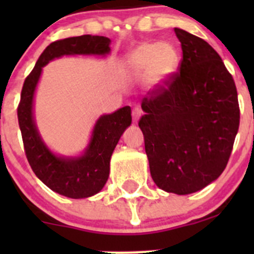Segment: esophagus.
<instances>
[{
	"label": "esophagus",
	"instance_id": "obj_1",
	"mask_svg": "<svg viewBox=\"0 0 254 254\" xmlns=\"http://www.w3.org/2000/svg\"><path fill=\"white\" fill-rule=\"evenodd\" d=\"M141 114H142V111H141V108H140V107H134V108H132L131 115H132V120H134L135 123H137V120L140 119Z\"/></svg>",
	"mask_w": 254,
	"mask_h": 254
}]
</instances>
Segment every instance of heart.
Masks as SVG:
<instances>
[{
	"label": "heart",
	"mask_w": 254,
	"mask_h": 254,
	"mask_svg": "<svg viewBox=\"0 0 254 254\" xmlns=\"http://www.w3.org/2000/svg\"><path fill=\"white\" fill-rule=\"evenodd\" d=\"M179 54L171 43H143L127 55V68L130 75H146L153 87L165 84L177 71Z\"/></svg>",
	"instance_id": "obj_1"
}]
</instances>
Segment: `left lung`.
<instances>
[{
    "instance_id": "obj_1",
    "label": "left lung",
    "mask_w": 254,
    "mask_h": 254,
    "mask_svg": "<svg viewBox=\"0 0 254 254\" xmlns=\"http://www.w3.org/2000/svg\"><path fill=\"white\" fill-rule=\"evenodd\" d=\"M183 58L178 72L148 92L139 127L158 188L195 193L224 172L240 125L237 89L205 40L175 28Z\"/></svg>"
}]
</instances>
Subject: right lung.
<instances>
[{
    "mask_svg": "<svg viewBox=\"0 0 254 254\" xmlns=\"http://www.w3.org/2000/svg\"><path fill=\"white\" fill-rule=\"evenodd\" d=\"M111 39L81 35L56 40L47 47L23 84L17 114L25 156L35 176L51 190L72 199L88 198L102 190L109 177V162L124 130L131 124V109L123 107L102 115L93 127L91 141L79 157H60L40 137L33 117V99L42 70L49 61L64 55H107Z\"/></svg>",
    "mask_w": 254,
    "mask_h": 254,
    "instance_id": "1",
    "label": "right lung"
}]
</instances>
